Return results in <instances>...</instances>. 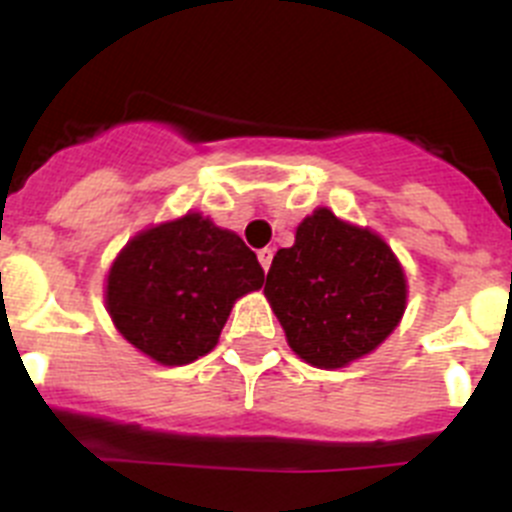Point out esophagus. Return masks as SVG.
Listing matches in <instances>:
<instances>
[{"instance_id": "obj_1", "label": "esophagus", "mask_w": 512, "mask_h": 512, "mask_svg": "<svg viewBox=\"0 0 512 512\" xmlns=\"http://www.w3.org/2000/svg\"><path fill=\"white\" fill-rule=\"evenodd\" d=\"M271 259H274V251H271V248H261V251H259V261H261V266H264V271H269Z\"/></svg>"}]
</instances>
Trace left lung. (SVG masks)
<instances>
[{"instance_id": "8db88e82", "label": "left lung", "mask_w": 512, "mask_h": 512, "mask_svg": "<svg viewBox=\"0 0 512 512\" xmlns=\"http://www.w3.org/2000/svg\"><path fill=\"white\" fill-rule=\"evenodd\" d=\"M264 292L299 358L342 368L396 330L406 276L375 233L320 208L299 223L292 248L276 251Z\"/></svg>"}]
</instances>
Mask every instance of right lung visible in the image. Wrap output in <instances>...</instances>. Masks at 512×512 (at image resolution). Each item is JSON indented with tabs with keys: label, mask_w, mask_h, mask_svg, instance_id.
<instances>
[{
	"label": "right lung",
	"mask_w": 512,
	"mask_h": 512,
	"mask_svg": "<svg viewBox=\"0 0 512 512\" xmlns=\"http://www.w3.org/2000/svg\"><path fill=\"white\" fill-rule=\"evenodd\" d=\"M256 253L192 213L139 233L114 261L106 304L116 330L162 365L210 353L233 302L261 289Z\"/></svg>",
	"instance_id": "right-lung-1"
}]
</instances>
